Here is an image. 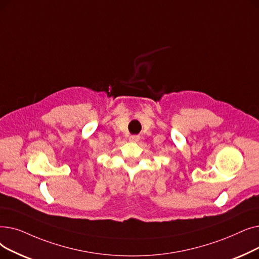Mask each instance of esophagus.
I'll return each mask as SVG.
<instances>
[{"instance_id": "obj_1", "label": "esophagus", "mask_w": 259, "mask_h": 259, "mask_svg": "<svg viewBox=\"0 0 259 259\" xmlns=\"http://www.w3.org/2000/svg\"><path fill=\"white\" fill-rule=\"evenodd\" d=\"M139 136H136V135H134V136H131L130 137V141L131 142H138L139 141Z\"/></svg>"}]
</instances>
